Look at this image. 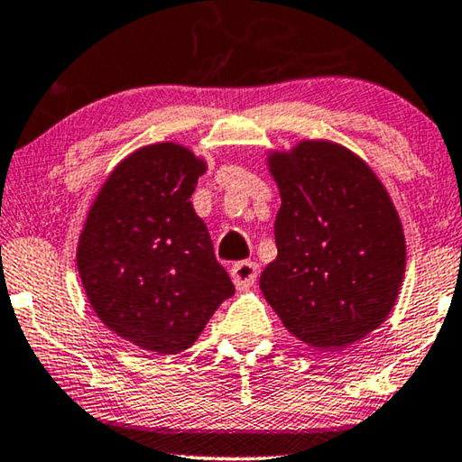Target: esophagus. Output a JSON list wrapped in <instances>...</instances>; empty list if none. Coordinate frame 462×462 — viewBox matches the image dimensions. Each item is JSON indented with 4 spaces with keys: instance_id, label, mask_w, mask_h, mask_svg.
I'll use <instances>...</instances> for the list:
<instances>
[{
    "instance_id": "1",
    "label": "esophagus",
    "mask_w": 462,
    "mask_h": 462,
    "mask_svg": "<svg viewBox=\"0 0 462 462\" xmlns=\"http://www.w3.org/2000/svg\"><path fill=\"white\" fill-rule=\"evenodd\" d=\"M231 277H233V283H236L237 290H248L250 286H254V282L258 277V264L252 261L233 264Z\"/></svg>"
}]
</instances>
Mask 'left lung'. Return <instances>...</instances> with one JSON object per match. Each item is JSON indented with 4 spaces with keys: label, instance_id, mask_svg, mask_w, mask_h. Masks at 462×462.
I'll list each match as a JSON object with an SVG mask.
<instances>
[{
    "label": "left lung",
    "instance_id": "obj_1",
    "mask_svg": "<svg viewBox=\"0 0 462 462\" xmlns=\"http://www.w3.org/2000/svg\"><path fill=\"white\" fill-rule=\"evenodd\" d=\"M269 166L282 208L264 299L307 345L356 343L387 319L406 271L393 201L356 153L328 141L271 155Z\"/></svg>",
    "mask_w": 462,
    "mask_h": 462
}]
</instances>
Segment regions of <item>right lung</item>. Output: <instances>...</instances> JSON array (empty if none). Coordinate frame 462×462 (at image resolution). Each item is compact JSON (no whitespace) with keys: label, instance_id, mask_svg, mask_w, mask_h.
Segmentation results:
<instances>
[{"label":"right lung","instance_id":"obj_1","mask_svg":"<svg viewBox=\"0 0 462 462\" xmlns=\"http://www.w3.org/2000/svg\"><path fill=\"white\" fill-rule=\"evenodd\" d=\"M206 163L174 143L113 170L79 236L78 271L103 324L144 351L189 349L236 292L191 195Z\"/></svg>","mask_w":462,"mask_h":462}]
</instances>
